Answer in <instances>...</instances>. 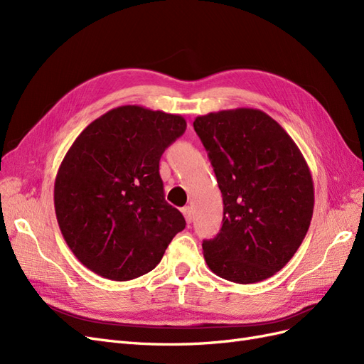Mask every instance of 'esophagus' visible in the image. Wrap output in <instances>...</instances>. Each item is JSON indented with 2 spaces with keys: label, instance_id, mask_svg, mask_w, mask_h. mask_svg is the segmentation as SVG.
I'll use <instances>...</instances> for the list:
<instances>
[{
  "label": "esophagus",
  "instance_id": "esophagus-1",
  "mask_svg": "<svg viewBox=\"0 0 364 364\" xmlns=\"http://www.w3.org/2000/svg\"><path fill=\"white\" fill-rule=\"evenodd\" d=\"M182 214H183V217L186 220V223L190 225L193 222V209L190 206H183L182 208Z\"/></svg>",
  "mask_w": 364,
  "mask_h": 364
}]
</instances>
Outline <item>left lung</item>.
<instances>
[{
    "label": "left lung",
    "instance_id": "8db88e82",
    "mask_svg": "<svg viewBox=\"0 0 364 364\" xmlns=\"http://www.w3.org/2000/svg\"><path fill=\"white\" fill-rule=\"evenodd\" d=\"M223 196V225L203 241L217 277L255 284L273 277L310 228L314 186L294 141L259 109L238 107L194 119Z\"/></svg>",
    "mask_w": 364,
    "mask_h": 364
}]
</instances>
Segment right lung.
<instances>
[{"label":"right lung","instance_id":"add662e5","mask_svg":"<svg viewBox=\"0 0 364 364\" xmlns=\"http://www.w3.org/2000/svg\"><path fill=\"white\" fill-rule=\"evenodd\" d=\"M181 115L119 106L75 138L54 182L60 232L85 267L112 281L155 269L185 218L164 199L159 159Z\"/></svg>","mask_w":364,"mask_h":364}]
</instances>
